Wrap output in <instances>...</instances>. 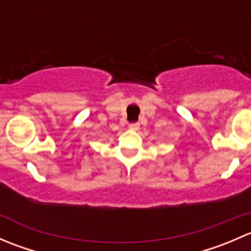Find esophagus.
<instances>
[{
  "instance_id": "34e87169",
  "label": "esophagus",
  "mask_w": 251,
  "mask_h": 251,
  "mask_svg": "<svg viewBox=\"0 0 251 251\" xmlns=\"http://www.w3.org/2000/svg\"><path fill=\"white\" fill-rule=\"evenodd\" d=\"M128 128H130V130H138V128H140V124L138 123H135V124H130V125H128Z\"/></svg>"
}]
</instances>
